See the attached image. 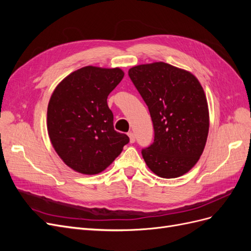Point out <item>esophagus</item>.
Returning a JSON list of instances; mask_svg holds the SVG:
<instances>
[{"instance_id": "esophagus-1", "label": "esophagus", "mask_w": 251, "mask_h": 251, "mask_svg": "<svg viewBox=\"0 0 251 251\" xmlns=\"http://www.w3.org/2000/svg\"><path fill=\"white\" fill-rule=\"evenodd\" d=\"M127 135H128V137H130V142H131V143H134V142H135V135H134V133L130 132Z\"/></svg>"}]
</instances>
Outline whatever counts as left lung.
I'll use <instances>...</instances> for the list:
<instances>
[{
	"label": "left lung",
	"instance_id": "1",
	"mask_svg": "<svg viewBox=\"0 0 251 251\" xmlns=\"http://www.w3.org/2000/svg\"><path fill=\"white\" fill-rule=\"evenodd\" d=\"M147 103L154 142L141 151L149 169L161 178H177L199 160L206 143L209 115L202 86L192 73L162 62L128 70Z\"/></svg>",
	"mask_w": 251,
	"mask_h": 251
}]
</instances>
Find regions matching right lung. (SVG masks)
Returning a JSON list of instances; mask_svg holds the SVG:
<instances>
[{"label":"right lung","mask_w":251,"mask_h":251,"mask_svg":"<svg viewBox=\"0 0 251 251\" xmlns=\"http://www.w3.org/2000/svg\"><path fill=\"white\" fill-rule=\"evenodd\" d=\"M119 68L83 67L62 80L52 93L47 128L53 148L72 170L102 172L130 141L114 130L108 96L124 78Z\"/></svg>","instance_id":"obj_1"}]
</instances>
